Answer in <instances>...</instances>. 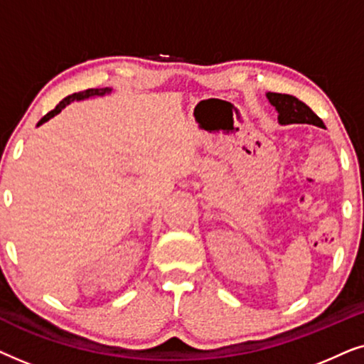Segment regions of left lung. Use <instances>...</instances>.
Here are the masks:
<instances>
[{
    "label": "left lung",
    "mask_w": 364,
    "mask_h": 364,
    "mask_svg": "<svg viewBox=\"0 0 364 364\" xmlns=\"http://www.w3.org/2000/svg\"><path fill=\"white\" fill-rule=\"evenodd\" d=\"M268 101L275 106L278 111V121L280 124H311V126L321 127L323 121L306 106L300 99L290 94L268 92Z\"/></svg>",
    "instance_id": "1"
}]
</instances>
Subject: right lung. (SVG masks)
<instances>
[{
    "instance_id": "1",
    "label": "right lung",
    "mask_w": 364,
    "mask_h": 364,
    "mask_svg": "<svg viewBox=\"0 0 364 364\" xmlns=\"http://www.w3.org/2000/svg\"><path fill=\"white\" fill-rule=\"evenodd\" d=\"M111 91V89H107V87H104V89H86V91H81V92H74V94H71V96H68V97H64L61 102L58 104L56 107L53 109V111H49L46 116H44L41 121L38 122V126H41L43 122H46V121H49V119H51L53 116H56L58 112H61V109H64L68 106L69 102L71 101H79V99H86V97H92V96H102V94H106V92H109Z\"/></svg>"
}]
</instances>
